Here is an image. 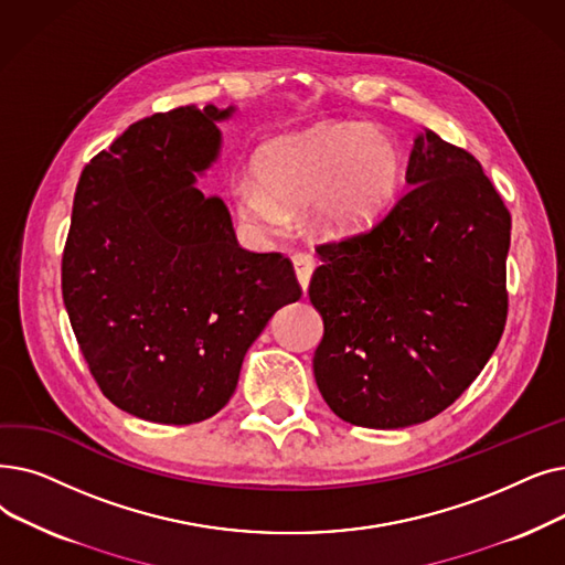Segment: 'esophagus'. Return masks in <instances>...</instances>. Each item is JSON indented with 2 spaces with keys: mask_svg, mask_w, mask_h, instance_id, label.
Instances as JSON below:
<instances>
[{
  "mask_svg": "<svg viewBox=\"0 0 565 565\" xmlns=\"http://www.w3.org/2000/svg\"><path fill=\"white\" fill-rule=\"evenodd\" d=\"M292 267H296V277L300 281V288L307 292L311 275H313V258L309 254H296L292 256Z\"/></svg>",
  "mask_w": 565,
  "mask_h": 565,
  "instance_id": "34e87169",
  "label": "esophagus"
}]
</instances>
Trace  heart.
I'll return each instance as SVG.
<instances>
[{
	"label": "heart",
	"instance_id": "1",
	"mask_svg": "<svg viewBox=\"0 0 565 565\" xmlns=\"http://www.w3.org/2000/svg\"><path fill=\"white\" fill-rule=\"evenodd\" d=\"M254 180L233 189L244 222L273 231L286 214L311 207L313 228L332 239L372 231L395 207L404 182L399 142L362 121H328L269 140Z\"/></svg>",
	"mask_w": 565,
	"mask_h": 565
}]
</instances>
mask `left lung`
Returning a JSON list of instances; mask_svg holds the SVG:
<instances>
[{
    "label": "left lung",
    "instance_id": "left-lung-1",
    "mask_svg": "<svg viewBox=\"0 0 565 565\" xmlns=\"http://www.w3.org/2000/svg\"><path fill=\"white\" fill-rule=\"evenodd\" d=\"M408 191L370 233L318 247L309 300L323 318L313 376L341 420L427 423L492 358L508 316L510 212L482 166L425 129Z\"/></svg>",
    "mask_w": 565,
    "mask_h": 565
}]
</instances>
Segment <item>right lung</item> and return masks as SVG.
Instances as JSON below:
<instances>
[{
    "label": "right lung",
    "instance_id": "add662e5",
    "mask_svg": "<svg viewBox=\"0 0 565 565\" xmlns=\"http://www.w3.org/2000/svg\"><path fill=\"white\" fill-rule=\"evenodd\" d=\"M233 115L184 106L136 121L73 199L64 307L94 381L140 420L212 418L269 318L302 296L290 260L242 249L226 203L195 189Z\"/></svg>",
    "mask_w": 565,
    "mask_h": 565
}]
</instances>
